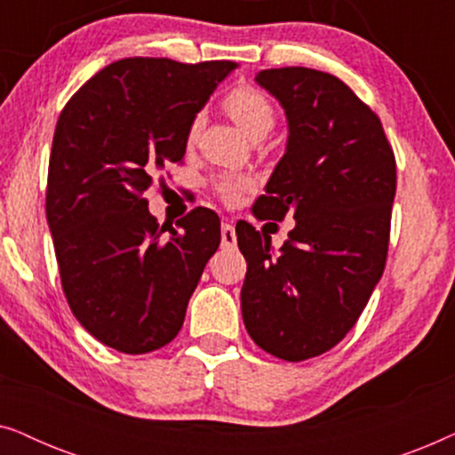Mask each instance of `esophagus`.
<instances>
[{
    "mask_svg": "<svg viewBox=\"0 0 455 455\" xmlns=\"http://www.w3.org/2000/svg\"><path fill=\"white\" fill-rule=\"evenodd\" d=\"M221 246L223 248L235 246V229L232 223H223L221 226Z\"/></svg>",
    "mask_w": 455,
    "mask_h": 455,
    "instance_id": "esophagus-1",
    "label": "esophagus"
}]
</instances>
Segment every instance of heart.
<instances>
[{
	"mask_svg": "<svg viewBox=\"0 0 455 455\" xmlns=\"http://www.w3.org/2000/svg\"><path fill=\"white\" fill-rule=\"evenodd\" d=\"M223 109L228 111V116L244 130L246 136L251 139H265L271 132V128L275 126V109L269 99L257 89H248V86H240L234 89L229 95L223 99ZM201 126V117H195L192 122L190 139H195ZM248 186L246 178L232 176V173H223L213 180V188L226 203H232L240 196V192Z\"/></svg>",
	"mask_w": 455,
	"mask_h": 455,
	"instance_id": "1",
	"label": "heart"
}]
</instances>
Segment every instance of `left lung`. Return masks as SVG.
<instances>
[{
    "label": "left lung",
    "mask_w": 455,
    "mask_h": 455,
    "mask_svg": "<svg viewBox=\"0 0 455 455\" xmlns=\"http://www.w3.org/2000/svg\"><path fill=\"white\" fill-rule=\"evenodd\" d=\"M254 80L288 120L285 153L254 215L296 223L277 254L269 235L235 226L248 265L242 319L259 347L300 363L344 339L383 275L395 159L381 120L339 78L277 68Z\"/></svg>",
    "instance_id": "obj_1"
}]
</instances>
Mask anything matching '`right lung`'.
<instances>
[{
	"instance_id": "add662e5",
	"label": "right lung",
	"mask_w": 455,
	"mask_h": 455,
	"mask_svg": "<svg viewBox=\"0 0 455 455\" xmlns=\"http://www.w3.org/2000/svg\"><path fill=\"white\" fill-rule=\"evenodd\" d=\"M234 70V61L126 58L86 80L60 114L47 223L61 288L80 325L117 352H153L176 338L220 246L213 211H190L182 232L165 234L142 195L182 161L196 114Z\"/></svg>"
}]
</instances>
